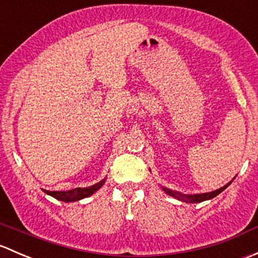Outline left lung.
<instances>
[{
  "mask_svg": "<svg viewBox=\"0 0 258 258\" xmlns=\"http://www.w3.org/2000/svg\"><path fill=\"white\" fill-rule=\"evenodd\" d=\"M235 179V177H233ZM233 179L231 180L230 182H227L225 186L217 188V190H214V191H210V192H204V194H181L179 192V191H175V190H171V188H168L165 186H161V190L164 191L165 194H168L169 196H172V198L177 199V200L180 201H184V203H191V204H196V203H203V201H206V200H211V199H214L215 196H217L219 194H221L222 191L226 188L228 185L231 184V182L233 181Z\"/></svg>",
  "mask_w": 258,
  "mask_h": 258,
  "instance_id": "left-lung-1",
  "label": "left lung"
}]
</instances>
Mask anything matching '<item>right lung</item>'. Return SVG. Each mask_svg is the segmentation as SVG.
Masks as SVG:
<instances>
[{
	"mask_svg": "<svg viewBox=\"0 0 258 258\" xmlns=\"http://www.w3.org/2000/svg\"><path fill=\"white\" fill-rule=\"evenodd\" d=\"M105 177L102 180V181L97 182V184L92 185V186L88 187H77L73 188V190H68V191H48L44 190V192L47 195H50L52 198L57 199L59 201H64V203H74V201H79L82 199H86L92 196L93 194L97 192L100 187L104 185L105 182Z\"/></svg>",
	"mask_w": 258,
	"mask_h": 258,
	"instance_id": "1",
	"label": "right lung"
}]
</instances>
